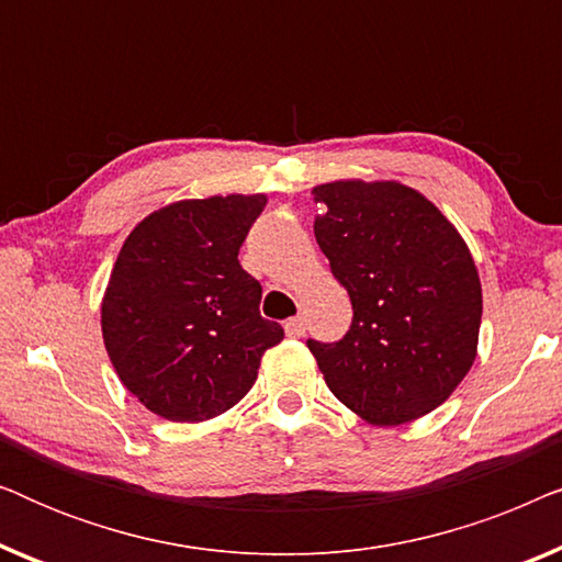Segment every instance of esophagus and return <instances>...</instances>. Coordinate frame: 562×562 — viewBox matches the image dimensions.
I'll list each match as a JSON object with an SVG mask.
<instances>
[{"mask_svg":"<svg viewBox=\"0 0 562 562\" xmlns=\"http://www.w3.org/2000/svg\"><path fill=\"white\" fill-rule=\"evenodd\" d=\"M283 329H286L289 337H302L304 335V317L286 319V325H283Z\"/></svg>","mask_w":562,"mask_h":562,"instance_id":"obj_1","label":"esophagus"}]
</instances>
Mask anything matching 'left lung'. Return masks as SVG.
<instances>
[{
	"label": "left lung",
	"mask_w": 562,
	"mask_h": 562,
	"mask_svg": "<svg viewBox=\"0 0 562 562\" xmlns=\"http://www.w3.org/2000/svg\"><path fill=\"white\" fill-rule=\"evenodd\" d=\"M314 237L348 291L340 342L306 340L327 386L360 419L396 427L437 409L479 350L481 281L456 225L398 181L312 189Z\"/></svg>",
	"instance_id": "obj_1"
}]
</instances>
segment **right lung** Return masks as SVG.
I'll list each match as a JSON object with an SVG mask.
<instances>
[{
	"label": "right lung",
	"mask_w": 562,
	"mask_h": 562,
	"mask_svg": "<svg viewBox=\"0 0 562 562\" xmlns=\"http://www.w3.org/2000/svg\"><path fill=\"white\" fill-rule=\"evenodd\" d=\"M266 194L181 199L137 222L102 299V337L145 409L204 422L233 409L283 340L260 317V283L237 252Z\"/></svg>",
	"instance_id": "right-lung-1"
}]
</instances>
